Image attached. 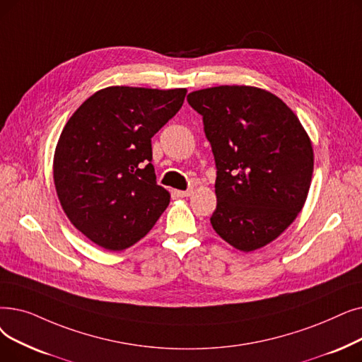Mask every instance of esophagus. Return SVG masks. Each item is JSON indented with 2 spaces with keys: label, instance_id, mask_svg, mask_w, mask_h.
I'll use <instances>...</instances> for the list:
<instances>
[{
  "label": "esophagus",
  "instance_id": "1",
  "mask_svg": "<svg viewBox=\"0 0 362 362\" xmlns=\"http://www.w3.org/2000/svg\"><path fill=\"white\" fill-rule=\"evenodd\" d=\"M176 194H177V197L185 198V197H189L192 194V191L191 189H187V191H176Z\"/></svg>",
  "mask_w": 362,
  "mask_h": 362
}]
</instances>
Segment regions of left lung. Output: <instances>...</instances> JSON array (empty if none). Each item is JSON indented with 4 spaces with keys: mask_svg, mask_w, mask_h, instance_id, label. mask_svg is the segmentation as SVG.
I'll use <instances>...</instances> for the list:
<instances>
[{
    "mask_svg": "<svg viewBox=\"0 0 362 362\" xmlns=\"http://www.w3.org/2000/svg\"><path fill=\"white\" fill-rule=\"evenodd\" d=\"M202 115L217 177L213 229L232 247L269 244L300 213L313 171L310 139L275 94L250 86H218L187 94Z\"/></svg>",
    "mask_w": 362,
    "mask_h": 362,
    "instance_id": "obj_1",
    "label": "left lung"
}]
</instances>
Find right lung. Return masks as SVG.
Returning <instances> with one entry per match:
<instances>
[{
  "mask_svg": "<svg viewBox=\"0 0 362 362\" xmlns=\"http://www.w3.org/2000/svg\"><path fill=\"white\" fill-rule=\"evenodd\" d=\"M186 88L107 87L66 122L53 177L71 223L106 250L132 247L170 202L156 183L151 139L183 105Z\"/></svg>",
  "mask_w": 362,
  "mask_h": 362,
  "instance_id": "obj_1",
  "label": "right lung"
}]
</instances>
